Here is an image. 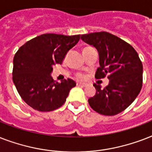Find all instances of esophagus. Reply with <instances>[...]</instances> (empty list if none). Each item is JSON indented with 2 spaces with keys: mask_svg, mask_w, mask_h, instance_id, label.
Returning <instances> with one entry per match:
<instances>
[{
  "mask_svg": "<svg viewBox=\"0 0 152 152\" xmlns=\"http://www.w3.org/2000/svg\"><path fill=\"white\" fill-rule=\"evenodd\" d=\"M76 85L79 86V87H86L87 84L86 83H76Z\"/></svg>",
  "mask_w": 152,
  "mask_h": 152,
  "instance_id": "1",
  "label": "esophagus"
}]
</instances>
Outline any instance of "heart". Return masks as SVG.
<instances>
[{
  "label": "heart",
  "mask_w": 152,
  "mask_h": 152,
  "mask_svg": "<svg viewBox=\"0 0 152 152\" xmlns=\"http://www.w3.org/2000/svg\"><path fill=\"white\" fill-rule=\"evenodd\" d=\"M88 48H91V47H87V48H85V49H84V50H86V49H88ZM76 77L77 79H79V80H83V79L85 78V76H84V75H83V73L78 72V73H76Z\"/></svg>",
  "instance_id": "heart-1"
}]
</instances>
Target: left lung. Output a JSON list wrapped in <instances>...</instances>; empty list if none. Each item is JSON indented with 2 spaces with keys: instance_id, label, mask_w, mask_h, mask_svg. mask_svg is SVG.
I'll return each mask as SVG.
<instances>
[{
  "instance_id": "1",
  "label": "left lung",
  "mask_w": 152,
  "mask_h": 152,
  "mask_svg": "<svg viewBox=\"0 0 152 152\" xmlns=\"http://www.w3.org/2000/svg\"><path fill=\"white\" fill-rule=\"evenodd\" d=\"M81 39L92 45L99 54V64L95 78L107 76L105 88L94 83L96 94L88 99L97 113L116 115L132 103L143 84V64L137 52L130 44L106 31L83 34Z\"/></svg>"
}]
</instances>
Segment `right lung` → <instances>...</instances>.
I'll return each instance as SVG.
<instances>
[{"label": "right lung", "instance_id": "1", "mask_svg": "<svg viewBox=\"0 0 152 152\" xmlns=\"http://www.w3.org/2000/svg\"><path fill=\"white\" fill-rule=\"evenodd\" d=\"M80 34H44L27 42L15 53L12 80L26 103L42 112L54 110L63 105L76 83L71 79L59 83L51 77L53 65L61 64L67 52Z\"/></svg>", "mask_w": 152, "mask_h": 152}]
</instances>
